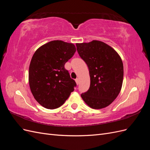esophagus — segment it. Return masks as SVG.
I'll use <instances>...</instances> for the list:
<instances>
[{
    "label": "esophagus",
    "mask_w": 150,
    "mask_h": 150,
    "mask_svg": "<svg viewBox=\"0 0 150 150\" xmlns=\"http://www.w3.org/2000/svg\"><path fill=\"white\" fill-rule=\"evenodd\" d=\"M75 81H76V84H79V79H78V78H76V79H75Z\"/></svg>",
    "instance_id": "obj_1"
}]
</instances>
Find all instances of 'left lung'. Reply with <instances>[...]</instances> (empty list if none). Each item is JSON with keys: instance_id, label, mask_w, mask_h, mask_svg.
<instances>
[{"instance_id": "left-lung-1", "label": "left lung", "mask_w": 150, "mask_h": 150, "mask_svg": "<svg viewBox=\"0 0 150 150\" xmlns=\"http://www.w3.org/2000/svg\"><path fill=\"white\" fill-rule=\"evenodd\" d=\"M79 56L87 64L90 86L81 94L93 109L110 105L118 96L123 79V64L115 50L99 40L76 44Z\"/></svg>"}]
</instances>
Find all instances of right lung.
<instances>
[{
	"mask_svg": "<svg viewBox=\"0 0 150 150\" xmlns=\"http://www.w3.org/2000/svg\"><path fill=\"white\" fill-rule=\"evenodd\" d=\"M76 51L73 44L57 40L43 45L34 54L29 66V86L35 100L43 107H60L76 87L64 67Z\"/></svg>",
	"mask_w": 150,
	"mask_h": 150,
	"instance_id": "right-lung-1",
	"label": "right lung"
}]
</instances>
